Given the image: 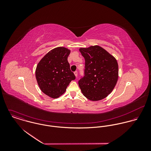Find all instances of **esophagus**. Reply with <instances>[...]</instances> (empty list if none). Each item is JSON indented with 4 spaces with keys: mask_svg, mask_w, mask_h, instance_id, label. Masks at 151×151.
<instances>
[{
    "mask_svg": "<svg viewBox=\"0 0 151 151\" xmlns=\"http://www.w3.org/2000/svg\"><path fill=\"white\" fill-rule=\"evenodd\" d=\"M74 73V75L76 76V77H77V75H78V72H77V71H75Z\"/></svg>",
    "mask_w": 151,
    "mask_h": 151,
    "instance_id": "obj_1",
    "label": "esophagus"
}]
</instances>
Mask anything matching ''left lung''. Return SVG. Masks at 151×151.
Returning <instances> with one entry per match:
<instances>
[{
  "instance_id": "left-lung-1",
  "label": "left lung",
  "mask_w": 151,
  "mask_h": 151,
  "mask_svg": "<svg viewBox=\"0 0 151 151\" xmlns=\"http://www.w3.org/2000/svg\"><path fill=\"white\" fill-rule=\"evenodd\" d=\"M85 59L84 76L78 81L83 95L97 101L111 93L118 79V64L116 59L99 46L80 48Z\"/></svg>"
}]
</instances>
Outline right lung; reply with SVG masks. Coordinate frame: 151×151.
Returning a JSON list of instances; mask_svg holds the SVG:
<instances>
[{"instance_id":"obj_1","label":"right lung","mask_w":151,"mask_h":151,"mask_svg":"<svg viewBox=\"0 0 151 151\" xmlns=\"http://www.w3.org/2000/svg\"><path fill=\"white\" fill-rule=\"evenodd\" d=\"M70 50L58 47L49 52L37 66V83L44 93L58 98L64 93L70 83L76 76L70 68L67 58Z\"/></svg>"}]
</instances>
